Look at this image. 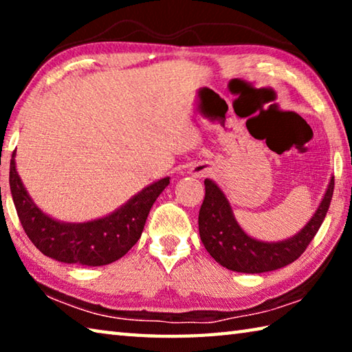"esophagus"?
<instances>
[{
  "instance_id": "34e87169",
  "label": "esophagus",
  "mask_w": 352,
  "mask_h": 352,
  "mask_svg": "<svg viewBox=\"0 0 352 352\" xmlns=\"http://www.w3.org/2000/svg\"><path fill=\"white\" fill-rule=\"evenodd\" d=\"M204 174H206V169L204 168V166H197V168L192 169V175H195V177H200Z\"/></svg>"
}]
</instances>
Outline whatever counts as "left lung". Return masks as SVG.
Returning a JSON list of instances; mask_svg holds the SVG:
<instances>
[{
    "mask_svg": "<svg viewBox=\"0 0 352 352\" xmlns=\"http://www.w3.org/2000/svg\"><path fill=\"white\" fill-rule=\"evenodd\" d=\"M333 194V177L318 210L300 233L279 242H262L250 237L243 231L230 201L210 178L205 180V199L199 212V231L206 252L220 265L239 273H264L292 264L305 253L317 234L329 210Z\"/></svg>",
    "mask_w": 352,
    "mask_h": 352,
    "instance_id": "left-lung-1",
    "label": "left lung"
}]
</instances>
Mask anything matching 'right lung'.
Masks as SVG:
<instances>
[{
    "mask_svg": "<svg viewBox=\"0 0 352 352\" xmlns=\"http://www.w3.org/2000/svg\"><path fill=\"white\" fill-rule=\"evenodd\" d=\"M9 183L23 230L41 253L65 264L98 267L122 258L138 242L148 211L169 184V177L148 184L109 216L83 223L58 222L34 204L16 172L15 152Z\"/></svg>",
    "mask_w": 352,
    "mask_h": 352,
    "instance_id": "obj_1",
    "label": "right lung"
}]
</instances>
